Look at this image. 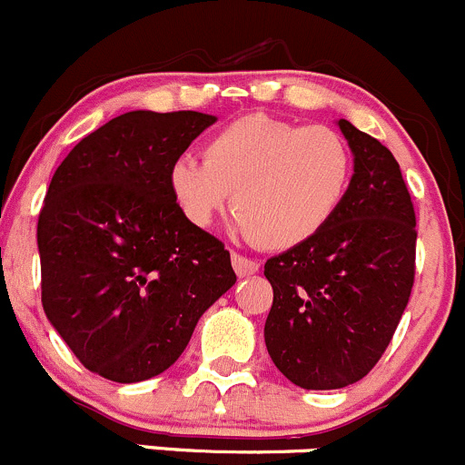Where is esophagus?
I'll return each mask as SVG.
<instances>
[{"label":"esophagus","instance_id":"esophagus-1","mask_svg":"<svg viewBox=\"0 0 465 465\" xmlns=\"http://www.w3.org/2000/svg\"><path fill=\"white\" fill-rule=\"evenodd\" d=\"M232 265H233V270H236L238 276H250V274H256V272H259L261 262L254 259H247V256L238 254V252H232Z\"/></svg>","mask_w":465,"mask_h":465}]
</instances>
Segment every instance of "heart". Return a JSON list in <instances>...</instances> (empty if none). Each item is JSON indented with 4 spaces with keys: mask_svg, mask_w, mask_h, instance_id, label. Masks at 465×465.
Returning a JSON list of instances; mask_svg holds the SVG:
<instances>
[{
    "mask_svg": "<svg viewBox=\"0 0 465 465\" xmlns=\"http://www.w3.org/2000/svg\"><path fill=\"white\" fill-rule=\"evenodd\" d=\"M203 159L168 173L173 200L193 227L213 224L232 203L233 229L250 242L290 250L332 220L346 195L351 150L328 125L247 114L206 139Z\"/></svg>",
    "mask_w": 465,
    "mask_h": 465,
    "instance_id": "b5f03b06",
    "label": "heart"
}]
</instances>
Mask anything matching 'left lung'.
I'll list each match as a JSON object with an SVG mask.
<instances>
[{
    "label": "left lung",
    "mask_w": 465,
    "mask_h": 465,
    "mask_svg": "<svg viewBox=\"0 0 465 465\" xmlns=\"http://www.w3.org/2000/svg\"><path fill=\"white\" fill-rule=\"evenodd\" d=\"M353 177L331 223L265 262L274 290L265 346L302 389H341L376 367L414 285L416 215L398 162L378 139L337 121Z\"/></svg>",
    "instance_id": "1"
}]
</instances>
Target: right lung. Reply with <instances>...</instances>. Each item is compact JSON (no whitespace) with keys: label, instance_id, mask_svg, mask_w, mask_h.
Listing matches in <instances>:
<instances>
[{"label":"right lung","instance_id":"add662e5","mask_svg":"<svg viewBox=\"0 0 465 465\" xmlns=\"http://www.w3.org/2000/svg\"><path fill=\"white\" fill-rule=\"evenodd\" d=\"M215 121L125 112L54 173L37 220L42 308L98 376L128 384L166 371L236 283L223 242L182 215L168 186L173 163Z\"/></svg>","mask_w":465,"mask_h":465}]
</instances>
